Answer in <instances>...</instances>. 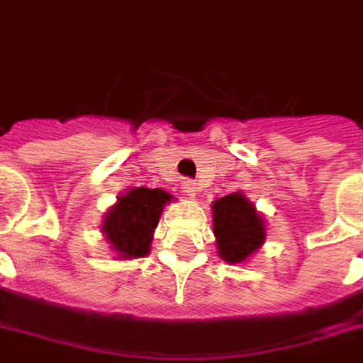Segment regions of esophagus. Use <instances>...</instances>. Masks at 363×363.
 <instances>
[{
  "instance_id": "34e87169",
  "label": "esophagus",
  "mask_w": 363,
  "mask_h": 363,
  "mask_svg": "<svg viewBox=\"0 0 363 363\" xmlns=\"http://www.w3.org/2000/svg\"><path fill=\"white\" fill-rule=\"evenodd\" d=\"M184 191H186L187 196H196V191H197L196 182H194V179H186V182H184Z\"/></svg>"
}]
</instances>
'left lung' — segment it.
<instances>
[{
	"label": "left lung",
	"mask_w": 363,
	"mask_h": 363,
	"mask_svg": "<svg viewBox=\"0 0 363 363\" xmlns=\"http://www.w3.org/2000/svg\"><path fill=\"white\" fill-rule=\"evenodd\" d=\"M213 233L217 249L227 262H243L264 243V225L241 194H231L213 203Z\"/></svg>",
	"instance_id": "obj_1"
}]
</instances>
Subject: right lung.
<instances>
[{"mask_svg": "<svg viewBox=\"0 0 363 363\" xmlns=\"http://www.w3.org/2000/svg\"><path fill=\"white\" fill-rule=\"evenodd\" d=\"M172 199L164 189L132 187L118 203L104 217L102 231L124 259L144 257L150 251L152 231L156 229L157 217L167 201Z\"/></svg>", "mask_w": 363, "mask_h": 363, "instance_id": "1", "label": "right lung"}]
</instances>
